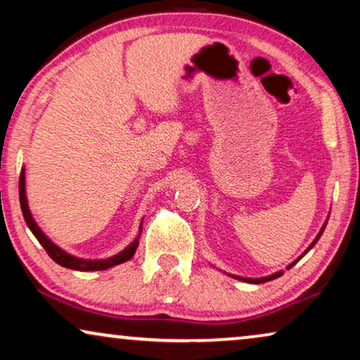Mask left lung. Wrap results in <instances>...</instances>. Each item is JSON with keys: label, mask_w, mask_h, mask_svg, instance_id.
I'll return each instance as SVG.
<instances>
[{"label": "left lung", "mask_w": 360, "mask_h": 360, "mask_svg": "<svg viewBox=\"0 0 360 360\" xmlns=\"http://www.w3.org/2000/svg\"><path fill=\"white\" fill-rule=\"evenodd\" d=\"M324 228H326V223H324V224H323V228H321V231H319V234L316 236V239H314V240H313V243H311V244H309V248H308L307 250H304V254H307V252H308V250H309V249H311V248H313V245L318 243V239H319V238H321V234H323V231H324ZM304 254H303V255H304ZM303 255H302V257H303ZM302 257H300V259H302ZM300 259H298V260H300ZM298 260H295V262H292V264H290L287 269H292V267H293V265L298 262ZM282 274H283V272H275V274H272V275H269V277H262V278H244V277H238V275H233V277H234V278H238V280H243V282H248V283H264V282H269V280L278 278V277H280V275H282Z\"/></svg>", "instance_id": "8db88e82"}]
</instances>
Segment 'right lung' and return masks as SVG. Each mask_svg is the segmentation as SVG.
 <instances>
[{
	"instance_id": "right-lung-1",
	"label": "right lung",
	"mask_w": 360,
	"mask_h": 360,
	"mask_svg": "<svg viewBox=\"0 0 360 360\" xmlns=\"http://www.w3.org/2000/svg\"><path fill=\"white\" fill-rule=\"evenodd\" d=\"M19 201H21L22 216H24V219H26L29 229L32 231V234L36 236V239L41 243L42 248L46 249V252L51 255V259L53 260V262L62 265V267L80 270V272H90V270H106L110 267H115V265H117V264H122V262H126V260H129L132 255H134L137 245H139L141 234L137 236V238L132 240V243L127 245L122 252L116 254L115 257H110L105 260H83V259L73 257V255L67 254L65 250H62L58 245L53 244L52 240L42 233L36 221H34L31 211H29V205H27V198H26V180H24V170L21 172V176H19Z\"/></svg>"
}]
</instances>
